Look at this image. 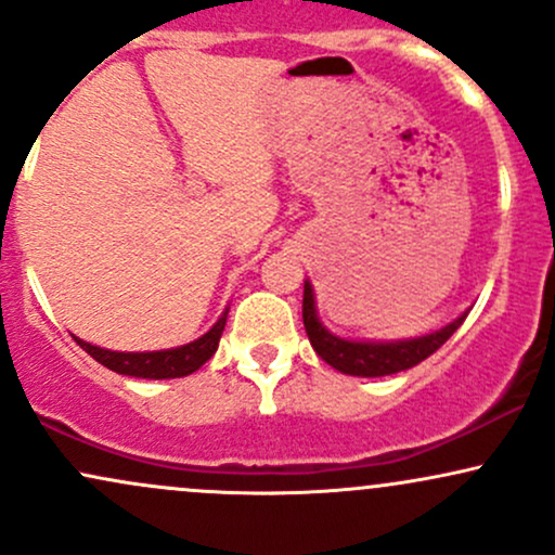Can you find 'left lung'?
Here are the masks:
<instances>
[{
	"label": "left lung",
	"instance_id": "obj_1",
	"mask_svg": "<svg viewBox=\"0 0 555 555\" xmlns=\"http://www.w3.org/2000/svg\"><path fill=\"white\" fill-rule=\"evenodd\" d=\"M467 313H462L449 326L433 331V334L417 336V339L404 341H352L334 336L323 326L321 318L315 313V297L313 286L305 282L302 295V323L308 331V339L313 344L318 358L326 360L331 367L347 373L362 375V378H380V375H391L415 367L417 362L430 358L438 347H443L446 339L462 326Z\"/></svg>",
	"mask_w": 555,
	"mask_h": 555
}]
</instances>
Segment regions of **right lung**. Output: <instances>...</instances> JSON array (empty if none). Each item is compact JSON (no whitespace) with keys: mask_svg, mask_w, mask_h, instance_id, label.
Segmentation results:
<instances>
[{"mask_svg":"<svg viewBox=\"0 0 555 555\" xmlns=\"http://www.w3.org/2000/svg\"><path fill=\"white\" fill-rule=\"evenodd\" d=\"M227 313L214 323V328L208 334H203L201 339L182 344L175 349H158V352H112V349H101L95 344H88L73 336L75 341L86 349L95 362H101L109 371L119 375H135V378H182V375L195 373L197 367L206 365L214 358V352L219 349L221 331L227 326Z\"/></svg>","mask_w":555,"mask_h":555,"instance_id":"right-lung-1","label":"right lung"}]
</instances>
